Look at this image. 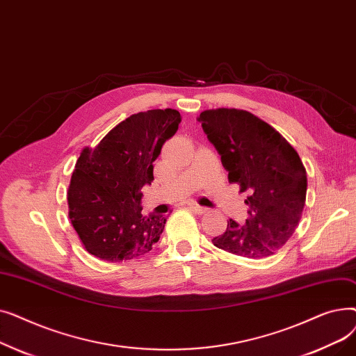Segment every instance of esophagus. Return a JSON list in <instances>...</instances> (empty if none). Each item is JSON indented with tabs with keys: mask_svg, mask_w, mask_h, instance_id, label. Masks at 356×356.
<instances>
[{
	"mask_svg": "<svg viewBox=\"0 0 356 356\" xmlns=\"http://www.w3.org/2000/svg\"><path fill=\"white\" fill-rule=\"evenodd\" d=\"M189 208H191L192 211H195L196 213H199V215H202V213H207V211H208V208L200 207V204H197V203H191V204H189Z\"/></svg>",
	"mask_w": 356,
	"mask_h": 356,
	"instance_id": "esophagus-1",
	"label": "esophagus"
}]
</instances>
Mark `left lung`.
I'll return each mask as SVG.
<instances>
[{"label": "left lung", "mask_w": 356, "mask_h": 356, "mask_svg": "<svg viewBox=\"0 0 356 356\" xmlns=\"http://www.w3.org/2000/svg\"><path fill=\"white\" fill-rule=\"evenodd\" d=\"M215 145L229 183L239 184L248 218L234 219L213 245L244 258H267L290 239L306 203V168L291 144L266 121L244 109L203 111L197 118Z\"/></svg>", "instance_id": "8db88e82"}]
</instances>
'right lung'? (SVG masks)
<instances>
[{"label": "right lung", "mask_w": 356, "mask_h": 356, "mask_svg": "<svg viewBox=\"0 0 356 356\" xmlns=\"http://www.w3.org/2000/svg\"><path fill=\"white\" fill-rule=\"evenodd\" d=\"M180 121V112L172 108L138 112L112 128L95 148H83L67 204L89 254L118 263L144 255L160 239L165 218L141 213L140 191L154 180L153 163Z\"/></svg>", "instance_id": "add662e5"}]
</instances>
